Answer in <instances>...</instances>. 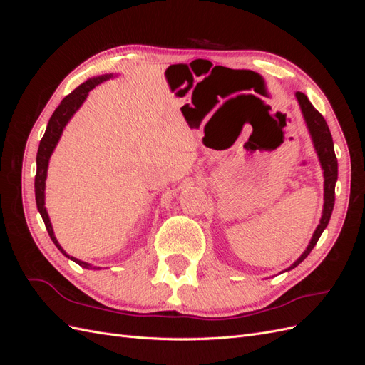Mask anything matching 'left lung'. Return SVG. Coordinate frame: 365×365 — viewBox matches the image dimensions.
I'll return each instance as SVG.
<instances>
[{
  "label": "left lung",
  "mask_w": 365,
  "mask_h": 365,
  "mask_svg": "<svg viewBox=\"0 0 365 365\" xmlns=\"http://www.w3.org/2000/svg\"><path fill=\"white\" fill-rule=\"evenodd\" d=\"M295 96H297L298 103H300L307 129L311 132L315 150L318 153L319 163H322V168L324 170V208H323L322 220H319V225L315 230L311 244L307 245L306 251L302 254L300 259H298L292 267L286 271L295 268L297 264H300L309 256V252H311L312 248L317 245L319 236H322L324 228L327 227L330 215H332V210H334V204H335V184L338 180V160L334 149V140H332V135H330V130L324 117L317 111L314 105L309 102V98L303 93L298 91L295 93Z\"/></svg>",
  "instance_id": "obj_1"
}]
</instances>
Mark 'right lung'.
I'll list each match as a JSON object with an SVG mask.
<instances>
[{"instance_id":"right-lung-1","label":"right lung","mask_w":365,"mask_h":365,"mask_svg":"<svg viewBox=\"0 0 365 365\" xmlns=\"http://www.w3.org/2000/svg\"><path fill=\"white\" fill-rule=\"evenodd\" d=\"M109 77H111V74L94 77V79L86 81L85 83L77 86L73 93H70L67 97L63 98V101L61 102V105L56 108V111H54L53 115L50 117V121H48L47 129H46V134H43V137H42V140L39 143V149H38V155H36V176H35L36 205H38L39 213H41V216L43 219V224H46V228L48 231V235H50V237L53 240V244L58 247V250L62 254H65V256H67L68 259H71L73 262H76L77 264H81V267H83V268H93V269H96V267H91V264H88V263H85L82 260H77L74 257H70L68 254L62 250V247L58 244V240H56V237H54V233H53V228H51V224H50L47 210H46V207H43V204H46V202H43V190H46V178H47L48 160L51 157L54 148H56V145H58V141L61 138V134H62L65 125L68 123V120L73 117V114L77 111V109L81 108V105L83 103L88 93H90L97 83H101V82L109 79Z\"/></svg>"}]
</instances>
